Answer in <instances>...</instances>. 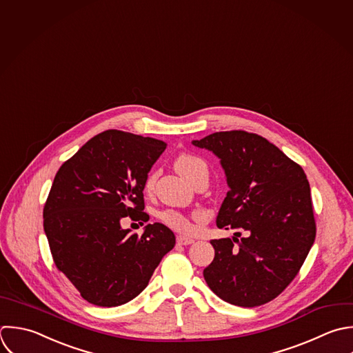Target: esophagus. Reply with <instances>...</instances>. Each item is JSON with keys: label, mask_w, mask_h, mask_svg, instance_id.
<instances>
[{"label": "esophagus", "mask_w": 353, "mask_h": 353, "mask_svg": "<svg viewBox=\"0 0 353 353\" xmlns=\"http://www.w3.org/2000/svg\"><path fill=\"white\" fill-rule=\"evenodd\" d=\"M195 241L192 239V238H188V236H183V235H180V236H177V243L179 245H181V246H188V245H192Z\"/></svg>", "instance_id": "1"}]
</instances>
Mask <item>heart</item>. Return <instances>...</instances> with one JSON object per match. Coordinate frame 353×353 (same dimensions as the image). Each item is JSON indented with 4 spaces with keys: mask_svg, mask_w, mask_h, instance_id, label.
<instances>
[{
    "mask_svg": "<svg viewBox=\"0 0 353 353\" xmlns=\"http://www.w3.org/2000/svg\"><path fill=\"white\" fill-rule=\"evenodd\" d=\"M174 166H176L177 172L181 176H184L187 180H190L199 169L206 168V163L195 155L181 154V155L177 157V159L174 162ZM152 184H154V176L151 174L145 181V188H151ZM159 217L165 224H168L173 230H177V231H181V232H188L192 228L191 221L184 214H181L180 212L163 210V212H161Z\"/></svg>",
    "mask_w": 353,
    "mask_h": 353,
    "instance_id": "b5f03b06",
    "label": "heart"
}]
</instances>
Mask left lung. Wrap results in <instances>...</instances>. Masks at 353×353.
<instances>
[{"instance_id": "1", "label": "left lung", "mask_w": 353, "mask_h": 353, "mask_svg": "<svg viewBox=\"0 0 353 353\" xmlns=\"http://www.w3.org/2000/svg\"><path fill=\"white\" fill-rule=\"evenodd\" d=\"M192 144L220 159L230 191L216 223L238 231L232 239L210 242L214 260L203 270L205 281L232 305H263L296 278L315 242L307 176L276 145L254 133L216 132ZM241 230L247 236L238 240Z\"/></svg>"}]
</instances>
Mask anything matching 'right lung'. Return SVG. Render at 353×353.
<instances>
[{"label":"right lung","instance_id":"obj_1","mask_svg":"<svg viewBox=\"0 0 353 353\" xmlns=\"http://www.w3.org/2000/svg\"><path fill=\"white\" fill-rule=\"evenodd\" d=\"M166 143L122 130H105L85 143L54 176L43 208V231L53 261L82 299L118 307L137 297L163 256L176 245L163 224L141 236L121 220L148 221L144 187Z\"/></svg>","mask_w":353,"mask_h":353}]
</instances>
